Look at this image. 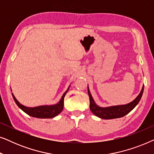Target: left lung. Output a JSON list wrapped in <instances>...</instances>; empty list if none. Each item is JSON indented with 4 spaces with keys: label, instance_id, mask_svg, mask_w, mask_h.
I'll use <instances>...</instances> for the list:
<instances>
[{
    "label": "left lung",
    "instance_id": "1",
    "mask_svg": "<svg viewBox=\"0 0 154 154\" xmlns=\"http://www.w3.org/2000/svg\"><path fill=\"white\" fill-rule=\"evenodd\" d=\"M88 95H89L90 97V109L92 113H94L96 116L103 119H118V118H121L124 116L127 115L128 113H130L137 105L141 98H142L143 92H144V86L142 87L140 93L137 97L135 100L129 103V104L125 105H119V106L106 107V108H102V107L98 106L94 103L89 89L88 90Z\"/></svg>",
    "mask_w": 154,
    "mask_h": 154
}]
</instances>
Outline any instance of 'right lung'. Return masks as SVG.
<instances>
[{"label": "right lung", "instance_id": "obj_1", "mask_svg": "<svg viewBox=\"0 0 154 154\" xmlns=\"http://www.w3.org/2000/svg\"><path fill=\"white\" fill-rule=\"evenodd\" d=\"M69 89L64 92L58 104H57L55 105H51V106H40L36 107H33V108L23 106L22 104H21L17 100V99L14 97L13 94H12L17 105L28 115L31 116L32 117L38 118V119H52V118L55 117L56 116L60 114V113L62 111L63 108H64V97L66 95V92H68Z\"/></svg>", "mask_w": 154, "mask_h": 154}]
</instances>
